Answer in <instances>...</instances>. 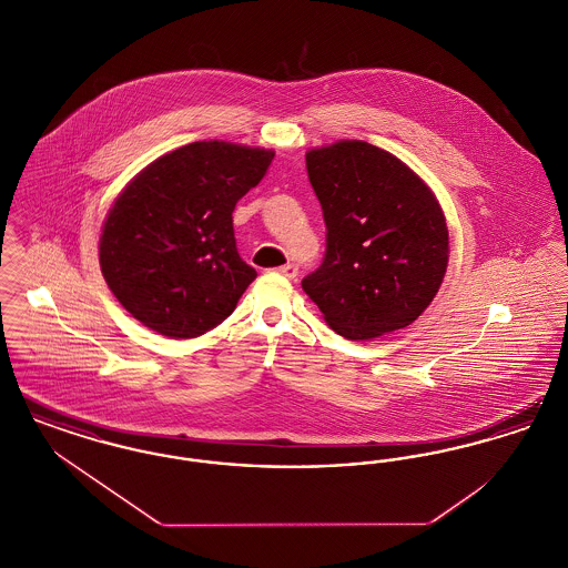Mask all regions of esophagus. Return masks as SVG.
Listing matches in <instances>:
<instances>
[{
    "label": "esophagus",
    "mask_w": 568,
    "mask_h": 568,
    "mask_svg": "<svg viewBox=\"0 0 568 568\" xmlns=\"http://www.w3.org/2000/svg\"><path fill=\"white\" fill-rule=\"evenodd\" d=\"M276 272H281V274H283V276H287V278H296L297 266L296 264H285V266H278Z\"/></svg>",
    "instance_id": "34e87169"
}]
</instances>
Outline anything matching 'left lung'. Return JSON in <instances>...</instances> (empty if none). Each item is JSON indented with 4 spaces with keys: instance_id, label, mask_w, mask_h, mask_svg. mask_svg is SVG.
Instances as JSON below:
<instances>
[{
    "instance_id": "1",
    "label": "left lung",
    "mask_w": 568,
    "mask_h": 568,
    "mask_svg": "<svg viewBox=\"0 0 568 568\" xmlns=\"http://www.w3.org/2000/svg\"><path fill=\"white\" fill-rule=\"evenodd\" d=\"M324 211V264L302 290L325 324L368 341L413 324L449 262V230L433 190L396 155L364 140L306 153Z\"/></svg>"
}]
</instances>
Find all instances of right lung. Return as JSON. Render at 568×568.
<instances>
[{"label":"right lung","instance_id":"1","mask_svg":"<svg viewBox=\"0 0 568 568\" xmlns=\"http://www.w3.org/2000/svg\"><path fill=\"white\" fill-rule=\"evenodd\" d=\"M274 151L191 142L140 170L100 236V268L121 306L168 338H195L232 315L257 276L236 251L232 213Z\"/></svg>","mask_w":568,"mask_h":568}]
</instances>
